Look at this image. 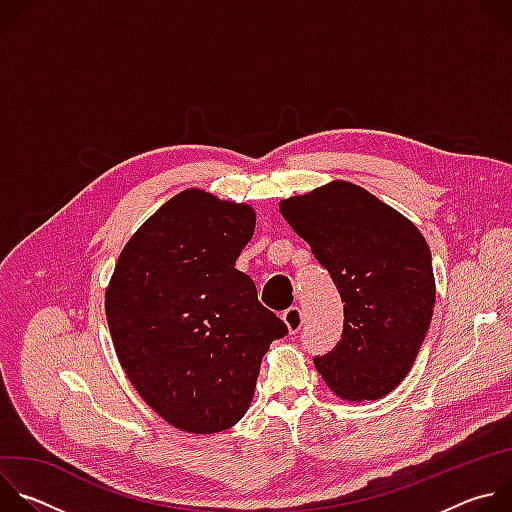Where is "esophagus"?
I'll return each instance as SVG.
<instances>
[{"mask_svg": "<svg viewBox=\"0 0 512 512\" xmlns=\"http://www.w3.org/2000/svg\"><path fill=\"white\" fill-rule=\"evenodd\" d=\"M281 318H283V322H285V326L289 328L291 334H296L302 328V324H304V316H302V310L298 306L287 308Z\"/></svg>", "mask_w": 512, "mask_h": 512, "instance_id": "34e87169", "label": "esophagus"}]
</instances>
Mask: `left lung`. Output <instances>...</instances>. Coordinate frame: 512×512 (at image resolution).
I'll return each instance as SVG.
<instances>
[{
    "label": "left lung",
    "instance_id": "obj_1",
    "mask_svg": "<svg viewBox=\"0 0 512 512\" xmlns=\"http://www.w3.org/2000/svg\"><path fill=\"white\" fill-rule=\"evenodd\" d=\"M289 227L328 269L344 302L338 344L314 364L346 401L389 395L427 334L435 279L417 227L364 188L334 180L279 202Z\"/></svg>",
    "mask_w": 512,
    "mask_h": 512
}]
</instances>
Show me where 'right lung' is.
Returning <instances> with one entry per match:
<instances>
[{"label": "right lung", "instance_id": "1", "mask_svg": "<svg viewBox=\"0 0 512 512\" xmlns=\"http://www.w3.org/2000/svg\"><path fill=\"white\" fill-rule=\"evenodd\" d=\"M253 231L249 204L184 190L127 241L105 291L127 379L182 431L233 427L251 405L263 354L287 334L235 267Z\"/></svg>", "mask_w": 512, "mask_h": 512}]
</instances>
